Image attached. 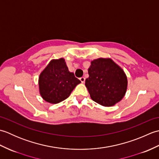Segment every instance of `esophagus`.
<instances>
[{
    "label": "esophagus",
    "mask_w": 159,
    "mask_h": 159,
    "mask_svg": "<svg viewBox=\"0 0 159 159\" xmlns=\"http://www.w3.org/2000/svg\"><path fill=\"white\" fill-rule=\"evenodd\" d=\"M80 81H81V83H85V77H80Z\"/></svg>",
    "instance_id": "obj_1"
}]
</instances>
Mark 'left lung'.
I'll list each match as a JSON object with an SVG mask.
<instances>
[{
    "mask_svg": "<svg viewBox=\"0 0 159 159\" xmlns=\"http://www.w3.org/2000/svg\"><path fill=\"white\" fill-rule=\"evenodd\" d=\"M85 86L91 98L104 107L113 106L123 98L127 77L112 59L99 58L91 62Z\"/></svg>",
    "mask_w": 159,
    "mask_h": 159,
    "instance_id": "8db88e82",
    "label": "left lung"
}]
</instances>
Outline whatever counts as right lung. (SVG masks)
Returning a JSON list of instances; mask_svg holds the SVG:
<instances>
[{"label":"right lung","mask_w":159,"mask_h":159,"mask_svg":"<svg viewBox=\"0 0 159 159\" xmlns=\"http://www.w3.org/2000/svg\"><path fill=\"white\" fill-rule=\"evenodd\" d=\"M80 83L74 73L69 72L64 59H53L40 74L39 93L46 102L57 104L68 98Z\"/></svg>","instance_id":"add662e5"}]
</instances>
